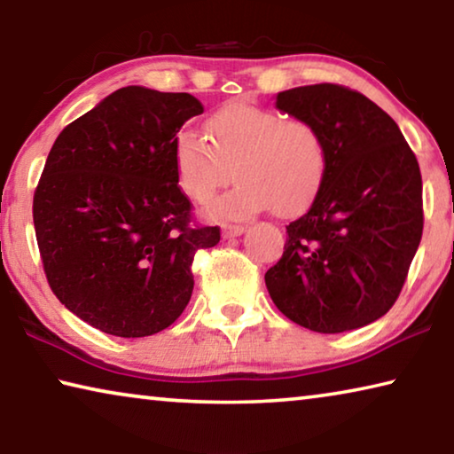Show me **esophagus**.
Masks as SVG:
<instances>
[{"instance_id": "obj_1", "label": "esophagus", "mask_w": 454, "mask_h": 454, "mask_svg": "<svg viewBox=\"0 0 454 454\" xmlns=\"http://www.w3.org/2000/svg\"><path fill=\"white\" fill-rule=\"evenodd\" d=\"M246 232V226L242 224H224L222 226V234L224 238H234V236H240Z\"/></svg>"}]
</instances>
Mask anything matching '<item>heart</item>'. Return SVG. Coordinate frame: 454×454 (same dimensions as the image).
<instances>
[{
  "label": "heart",
  "mask_w": 454,
  "mask_h": 454,
  "mask_svg": "<svg viewBox=\"0 0 454 454\" xmlns=\"http://www.w3.org/2000/svg\"><path fill=\"white\" fill-rule=\"evenodd\" d=\"M208 137L182 129L174 140V168L184 194L198 204L208 202L234 168L238 182L210 204L216 218L244 220L270 206L294 214L326 178V142L306 120L236 102L212 114Z\"/></svg>",
  "instance_id": "heart-1"
}]
</instances>
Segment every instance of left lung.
I'll return each instance as SVG.
<instances>
[{
	"mask_svg": "<svg viewBox=\"0 0 454 454\" xmlns=\"http://www.w3.org/2000/svg\"><path fill=\"white\" fill-rule=\"evenodd\" d=\"M276 107L320 129L328 170L310 210L286 226L266 288L284 317L336 334L384 317L422 236V178L396 121L338 83L292 88Z\"/></svg>",
	"mask_w": 454,
	"mask_h": 454,
	"instance_id": "8db88e82",
	"label": "left lung"
}]
</instances>
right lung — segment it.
I'll use <instances>...</instances> for the list:
<instances>
[{
	"label": "right lung",
	"mask_w": 454,
	"mask_h": 454,
	"mask_svg": "<svg viewBox=\"0 0 454 454\" xmlns=\"http://www.w3.org/2000/svg\"><path fill=\"white\" fill-rule=\"evenodd\" d=\"M194 96L128 86L61 129L34 194L45 278L58 301L106 334L172 325L194 290L192 260L220 242L192 224L174 140L202 114Z\"/></svg>",
	"instance_id": "1"
}]
</instances>
